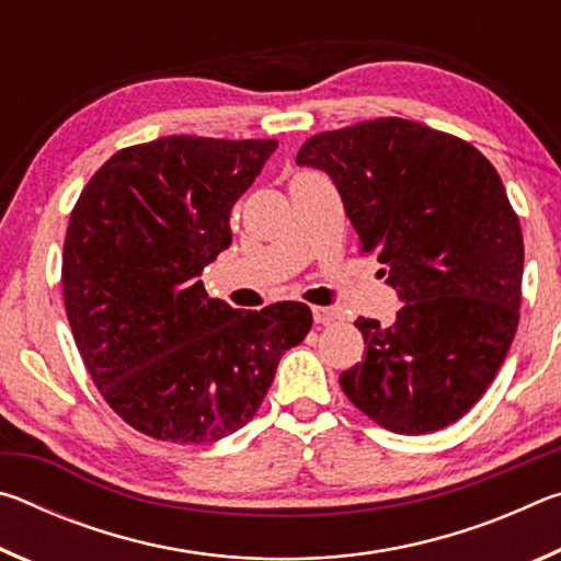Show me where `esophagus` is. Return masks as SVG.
<instances>
[{
  "label": "esophagus",
  "mask_w": 561,
  "mask_h": 561,
  "mask_svg": "<svg viewBox=\"0 0 561 561\" xmlns=\"http://www.w3.org/2000/svg\"><path fill=\"white\" fill-rule=\"evenodd\" d=\"M311 314H314L317 324H334V321L339 319L336 311L327 309V307H314V309H311Z\"/></svg>",
  "instance_id": "obj_1"
}]
</instances>
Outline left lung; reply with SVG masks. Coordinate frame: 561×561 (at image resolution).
Returning a JSON list of instances; mask_svg holds the SVG:
<instances>
[{"label":"left lung","mask_w":561,"mask_h":561,"mask_svg":"<svg viewBox=\"0 0 561 561\" xmlns=\"http://www.w3.org/2000/svg\"><path fill=\"white\" fill-rule=\"evenodd\" d=\"M297 165L324 170L403 307L356 319L364 360L339 376L358 411L401 435L440 431L488 391L515 339L519 220L490 160L405 118L319 133Z\"/></svg>","instance_id":"1"}]
</instances>
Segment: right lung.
Wrapping results in <instances>:
<instances>
[{
	"label": "right lung",
	"mask_w": 561,
	"mask_h": 561,
	"mask_svg": "<svg viewBox=\"0 0 561 561\" xmlns=\"http://www.w3.org/2000/svg\"><path fill=\"white\" fill-rule=\"evenodd\" d=\"M277 140L165 136L118 150L89 180L64 240V301L106 403L168 443H215L250 421L307 304L262 311L210 299L201 279L232 244L230 213Z\"/></svg>",
	"instance_id": "right-lung-1"
}]
</instances>
